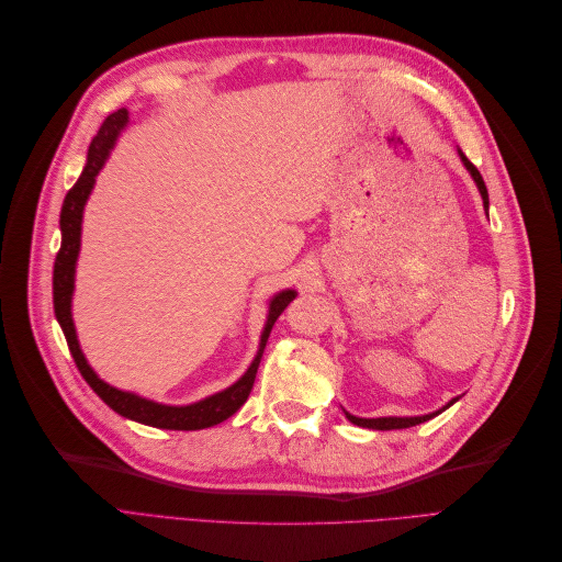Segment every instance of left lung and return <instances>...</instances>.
<instances>
[{
    "label": "left lung",
    "instance_id": "1",
    "mask_svg": "<svg viewBox=\"0 0 562 562\" xmlns=\"http://www.w3.org/2000/svg\"><path fill=\"white\" fill-rule=\"evenodd\" d=\"M459 159H462V164L467 166V171L471 173V178H473V182H475V187H479V192H481V196H483V206H485V211H487V206H490V201H487V187H485V182H483V176L479 173V168H475L469 159H467V155L462 149H459ZM457 398H452L446 407H450L452 403H454ZM443 407V411H446ZM443 411H438V413H431V415H422V417H378V419H366V417H356V415H349V413H345L347 415V419L351 422V424H356V427H366V429H380V431H389V429H407V427H415V424H422V422H427V419H431V417H436V415H440Z\"/></svg>",
    "mask_w": 562,
    "mask_h": 562
}]
</instances>
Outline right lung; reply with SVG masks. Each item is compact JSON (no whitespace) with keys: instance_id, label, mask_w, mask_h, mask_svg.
Listing matches in <instances>:
<instances>
[{"instance_id":"add662e5","label":"right lung","mask_w":562,"mask_h":562,"mask_svg":"<svg viewBox=\"0 0 562 562\" xmlns=\"http://www.w3.org/2000/svg\"><path fill=\"white\" fill-rule=\"evenodd\" d=\"M128 124V110L122 108L112 112L103 126L98 128L95 138L89 145V157L87 166L75 182L70 192L65 194L63 201V211H60V250L56 255V265H54V312L60 323V328L65 333L67 347H70L72 359L81 372V378L89 382V386L95 391V394L103 398L114 413L122 417H128L133 422L147 424V427H157V429H176V431H196V429H209L215 427V424L225 422L232 417L239 407L248 401L250 389L255 384V375H258V366L262 359V351L267 345V337L271 333V326H274L281 312L295 300V291H281L274 295V300L269 302V316L265 323V330L260 337V349L258 356H255L250 368L244 372V378L239 382H234L225 391H217V394L203 398L192 405H164L155 403L131 394V391L114 389L108 382L100 380L93 368L83 359V353L77 342V333H75V323H72V291H75V265L79 258V244H81V217H83V206H87V199L95 184V176L103 168L110 149L114 147L119 133L124 131Z\"/></svg>"}]
</instances>
